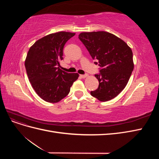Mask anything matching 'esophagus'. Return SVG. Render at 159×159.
Listing matches in <instances>:
<instances>
[{
  "instance_id": "1",
  "label": "esophagus",
  "mask_w": 159,
  "mask_h": 159,
  "mask_svg": "<svg viewBox=\"0 0 159 159\" xmlns=\"http://www.w3.org/2000/svg\"><path fill=\"white\" fill-rule=\"evenodd\" d=\"M88 74H84V75H80V77L81 78H85L86 77H88Z\"/></svg>"
}]
</instances>
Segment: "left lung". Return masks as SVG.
<instances>
[{
    "mask_svg": "<svg viewBox=\"0 0 159 159\" xmlns=\"http://www.w3.org/2000/svg\"><path fill=\"white\" fill-rule=\"evenodd\" d=\"M78 38L101 68L100 74L95 75L99 87L91 95L100 102L115 98L125 88L134 68L131 48L121 38L105 31L81 32Z\"/></svg>",
    "mask_w": 159,
    "mask_h": 159,
    "instance_id": "left-lung-1",
    "label": "left lung"
}]
</instances>
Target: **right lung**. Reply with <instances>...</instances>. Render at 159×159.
<instances>
[{"label":"right lung","mask_w":159,"mask_h":159,"mask_svg":"<svg viewBox=\"0 0 159 159\" xmlns=\"http://www.w3.org/2000/svg\"><path fill=\"white\" fill-rule=\"evenodd\" d=\"M75 34H50L38 40L28 50L25 64L28 80L38 96L47 102L57 103L66 97L78 78V73H67L60 68L64 45Z\"/></svg>","instance_id":"add662e5"}]
</instances>
